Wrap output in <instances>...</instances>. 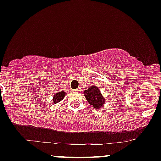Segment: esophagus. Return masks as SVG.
<instances>
[{"label":"esophagus","mask_w":161,"mask_h":161,"mask_svg":"<svg viewBox=\"0 0 161 161\" xmlns=\"http://www.w3.org/2000/svg\"><path fill=\"white\" fill-rule=\"evenodd\" d=\"M74 91H75V92H78V91H80V90H79V89H75V90H74Z\"/></svg>","instance_id":"34e87169"}]
</instances>
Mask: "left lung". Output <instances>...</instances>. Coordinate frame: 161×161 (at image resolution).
Returning <instances> with one entry per match:
<instances>
[{
  "label": "left lung",
  "mask_w": 161,
  "mask_h": 161,
  "mask_svg": "<svg viewBox=\"0 0 161 161\" xmlns=\"http://www.w3.org/2000/svg\"><path fill=\"white\" fill-rule=\"evenodd\" d=\"M84 94L88 103L92 105L93 108L99 109L103 106L105 102L104 97L101 94V91L95 86H91L87 90H85Z\"/></svg>",
  "instance_id": "8db88e82"
}]
</instances>
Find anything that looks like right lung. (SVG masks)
I'll return each mask as SVG.
<instances>
[{
  "mask_svg": "<svg viewBox=\"0 0 161 161\" xmlns=\"http://www.w3.org/2000/svg\"><path fill=\"white\" fill-rule=\"evenodd\" d=\"M65 94H66V93H65L64 91H60V92L56 93L53 97V103H58V102H60V101H62V100L64 99V97Z\"/></svg>",
  "mask_w": 161,
  "mask_h": 161,
  "instance_id": "right-lung-1",
  "label": "right lung"
}]
</instances>
